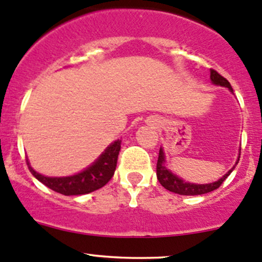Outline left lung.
<instances>
[{"label":"left lung","instance_id":"1","mask_svg":"<svg viewBox=\"0 0 262 262\" xmlns=\"http://www.w3.org/2000/svg\"><path fill=\"white\" fill-rule=\"evenodd\" d=\"M211 80L213 84L228 88V89L232 92V88H231V84L228 82L227 79H225L224 76L220 75V74L217 73L216 70H213V69H211ZM164 162H166V159H164L163 150L159 149L158 162H157V178H158L159 183H161L164 188L168 189V191L182 194V196H197V194H205V193H208V192L214 191V189H217L222 183H224V181L231 174V172H232L233 168H235L233 167L232 169L228 170L221 180L213 182V183L193 184V183H188V182H184L183 180H181V178H178L177 176L173 174L170 170L167 169ZM236 163H238V159Z\"/></svg>","mask_w":262,"mask_h":262}]
</instances>
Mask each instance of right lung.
Instances as JSON below:
<instances>
[{"label":"right lung","instance_id":"obj_1","mask_svg":"<svg viewBox=\"0 0 262 262\" xmlns=\"http://www.w3.org/2000/svg\"><path fill=\"white\" fill-rule=\"evenodd\" d=\"M120 144H122V140L118 139L117 142H114L106 148L105 152L99 157V159L93 166H90L88 169L82 170L81 173L70 176V177H45V176L40 174L36 170L32 169L30 167L29 161H27V166H29L30 172L41 183H43L52 191L57 192V193L65 194V196L86 194L101 188V187L105 186L112 180V177L114 176L115 168H117Z\"/></svg>","mask_w":262,"mask_h":262}]
</instances>
